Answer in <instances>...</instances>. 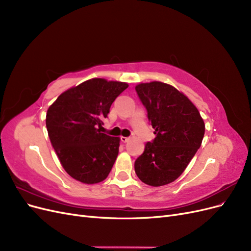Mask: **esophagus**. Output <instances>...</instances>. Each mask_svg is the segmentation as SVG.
<instances>
[{"label": "esophagus", "instance_id": "1", "mask_svg": "<svg viewBox=\"0 0 251 251\" xmlns=\"http://www.w3.org/2000/svg\"><path fill=\"white\" fill-rule=\"evenodd\" d=\"M120 140L123 141V142H127L128 140H130V138H128V137H124V136H121V137H120Z\"/></svg>", "mask_w": 251, "mask_h": 251}]
</instances>
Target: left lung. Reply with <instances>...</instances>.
Wrapping results in <instances>:
<instances>
[{
	"instance_id": "left-lung-1",
	"label": "left lung",
	"mask_w": 251,
	"mask_h": 251,
	"mask_svg": "<svg viewBox=\"0 0 251 251\" xmlns=\"http://www.w3.org/2000/svg\"><path fill=\"white\" fill-rule=\"evenodd\" d=\"M135 90L156 134L136 159L135 173L148 185L169 184L184 172L201 147L204 121L194 103L168 83H139Z\"/></svg>"
}]
</instances>
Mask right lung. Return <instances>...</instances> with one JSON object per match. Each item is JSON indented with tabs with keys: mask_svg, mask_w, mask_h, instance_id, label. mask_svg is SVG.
Wrapping results in <instances>:
<instances>
[{
	"mask_svg": "<svg viewBox=\"0 0 251 251\" xmlns=\"http://www.w3.org/2000/svg\"><path fill=\"white\" fill-rule=\"evenodd\" d=\"M126 82L92 78L60 94L46 116L53 149L65 171L86 184L103 181L119 151V137L101 133L111 104Z\"/></svg>",
	"mask_w": 251,
	"mask_h": 251,
	"instance_id": "obj_1",
	"label": "right lung"
}]
</instances>
